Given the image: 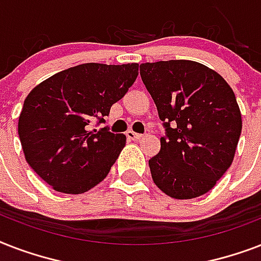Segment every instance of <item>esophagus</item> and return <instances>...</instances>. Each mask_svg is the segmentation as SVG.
<instances>
[{"instance_id": "esophagus-1", "label": "esophagus", "mask_w": 261, "mask_h": 261, "mask_svg": "<svg viewBox=\"0 0 261 261\" xmlns=\"http://www.w3.org/2000/svg\"><path fill=\"white\" fill-rule=\"evenodd\" d=\"M126 135H127V138L133 139V141H139V139L143 137L142 134H138V133H135V131H133V130L127 131Z\"/></svg>"}]
</instances>
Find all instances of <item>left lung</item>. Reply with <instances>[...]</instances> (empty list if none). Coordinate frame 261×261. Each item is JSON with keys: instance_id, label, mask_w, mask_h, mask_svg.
<instances>
[{"instance_id": "obj_1", "label": "left lung", "mask_w": 261, "mask_h": 261, "mask_svg": "<svg viewBox=\"0 0 261 261\" xmlns=\"http://www.w3.org/2000/svg\"><path fill=\"white\" fill-rule=\"evenodd\" d=\"M165 127L151 177L174 199L206 194L234 159L243 120L234 92L210 67L186 59L141 65Z\"/></svg>"}]
</instances>
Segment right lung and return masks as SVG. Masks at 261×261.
Listing matches in <instances>:
<instances>
[{
	"label": "right lung",
	"instance_id": "right-lung-1",
	"mask_svg": "<svg viewBox=\"0 0 261 261\" xmlns=\"http://www.w3.org/2000/svg\"><path fill=\"white\" fill-rule=\"evenodd\" d=\"M138 63H84L44 80L27 96L18 137L28 165L55 191L83 194L102 181L126 135L90 130L138 77Z\"/></svg>",
	"mask_w": 261,
	"mask_h": 261
}]
</instances>
